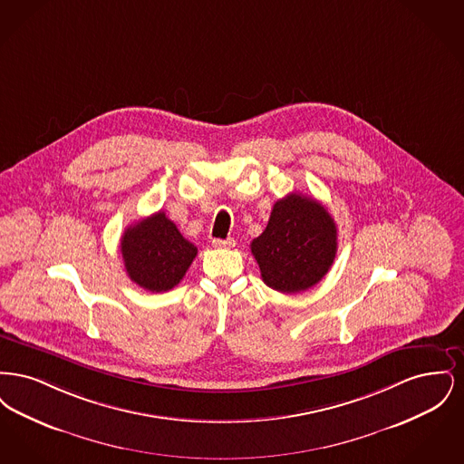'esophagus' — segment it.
<instances>
[{"label":"esophagus","mask_w":464,"mask_h":464,"mask_svg":"<svg viewBox=\"0 0 464 464\" xmlns=\"http://www.w3.org/2000/svg\"><path fill=\"white\" fill-rule=\"evenodd\" d=\"M212 245H214V246H218V248H231V246H235V240H233V238H226V240L214 238V240H212Z\"/></svg>","instance_id":"esophagus-1"}]
</instances>
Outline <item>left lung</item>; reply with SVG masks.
Returning <instances> with one entry per match:
<instances>
[{
    "label": "left lung",
    "mask_w": 464,
    "mask_h": 464,
    "mask_svg": "<svg viewBox=\"0 0 464 464\" xmlns=\"http://www.w3.org/2000/svg\"><path fill=\"white\" fill-rule=\"evenodd\" d=\"M250 250L267 287L284 294L316 285L331 269L337 252V227L316 199L290 193L273 205L263 235Z\"/></svg>",
    "instance_id": "obj_1"
}]
</instances>
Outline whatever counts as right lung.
<instances>
[{"label":"right lung","mask_w":464,"mask_h":464,"mask_svg":"<svg viewBox=\"0 0 464 464\" xmlns=\"http://www.w3.org/2000/svg\"><path fill=\"white\" fill-rule=\"evenodd\" d=\"M198 248L188 242L165 212L132 224L121 237V256L133 284L150 292L176 287L197 257Z\"/></svg>","instance_id":"add662e5"}]
</instances>
